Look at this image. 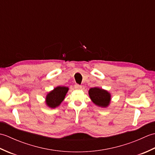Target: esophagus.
<instances>
[{
  "mask_svg": "<svg viewBox=\"0 0 155 155\" xmlns=\"http://www.w3.org/2000/svg\"><path fill=\"white\" fill-rule=\"evenodd\" d=\"M74 88H76V89H81L82 86H81V85L78 84H76L74 85Z\"/></svg>",
  "mask_w": 155,
  "mask_h": 155,
  "instance_id": "obj_1",
  "label": "esophagus"
}]
</instances>
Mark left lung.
Listing matches in <instances>:
<instances>
[{
	"label": "left lung",
	"mask_w": 155,
	"mask_h": 155,
	"mask_svg": "<svg viewBox=\"0 0 155 155\" xmlns=\"http://www.w3.org/2000/svg\"><path fill=\"white\" fill-rule=\"evenodd\" d=\"M88 94L91 101L98 107H107L110 103V94L107 91L101 88L94 87L90 88L88 91Z\"/></svg>",
	"instance_id": "1"
}]
</instances>
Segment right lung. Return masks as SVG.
Segmentation results:
<instances>
[{"instance_id":"right-lung-1","label":"right lung","mask_w":155,"mask_h":155,"mask_svg":"<svg viewBox=\"0 0 155 155\" xmlns=\"http://www.w3.org/2000/svg\"><path fill=\"white\" fill-rule=\"evenodd\" d=\"M68 91V88L67 87L58 86L54 88L46 97V104L52 108L58 107L64 99Z\"/></svg>"}]
</instances>
